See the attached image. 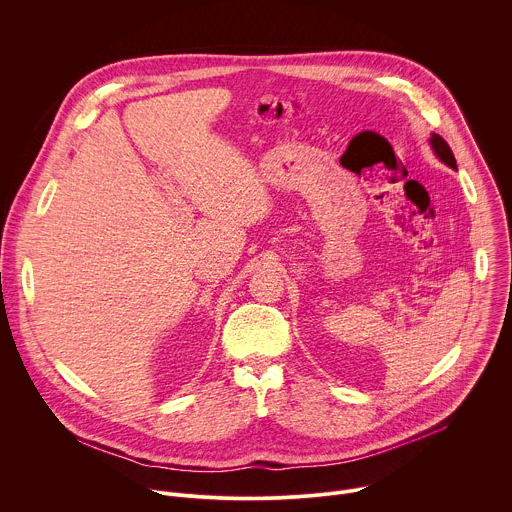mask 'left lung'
<instances>
[{
  "label": "left lung",
  "mask_w": 512,
  "mask_h": 512,
  "mask_svg": "<svg viewBox=\"0 0 512 512\" xmlns=\"http://www.w3.org/2000/svg\"><path fill=\"white\" fill-rule=\"evenodd\" d=\"M429 143H431V150L435 152V156L440 158L446 166H450V168L456 170V158H454V154H452V150H450V145L444 141V137H440L437 133H431Z\"/></svg>",
  "instance_id": "1"
}]
</instances>
